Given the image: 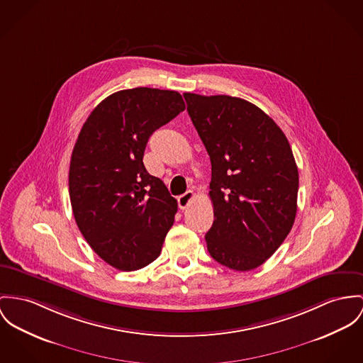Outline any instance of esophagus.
<instances>
[{"mask_svg":"<svg viewBox=\"0 0 363 363\" xmlns=\"http://www.w3.org/2000/svg\"><path fill=\"white\" fill-rule=\"evenodd\" d=\"M194 197H195V192L194 191H188L184 195L178 196V206H179V208L185 210L191 204Z\"/></svg>","mask_w":363,"mask_h":363,"instance_id":"esophagus-1","label":"esophagus"}]
</instances>
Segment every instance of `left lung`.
<instances>
[{"label":"left lung","mask_w":363,"mask_h":363,"mask_svg":"<svg viewBox=\"0 0 363 363\" xmlns=\"http://www.w3.org/2000/svg\"><path fill=\"white\" fill-rule=\"evenodd\" d=\"M184 98L211 162L207 250L230 269L251 271L279 249L296 220L298 169L290 143L245 99L191 92Z\"/></svg>","instance_id":"left-lung-1"}]
</instances>
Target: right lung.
Wrapping results in <instances>:
<instances>
[{
  "label": "right lung",
  "mask_w": 363,
  "mask_h": 363,
  "mask_svg": "<svg viewBox=\"0 0 363 363\" xmlns=\"http://www.w3.org/2000/svg\"><path fill=\"white\" fill-rule=\"evenodd\" d=\"M185 111L179 92L138 86L114 92L88 116L76 140L69 194L84 239L120 271H137L162 251L177 200L143 166L149 137Z\"/></svg>",
  "instance_id": "1"
}]
</instances>
